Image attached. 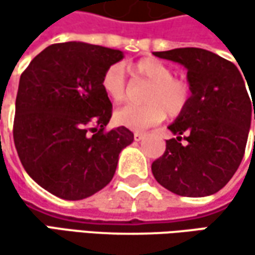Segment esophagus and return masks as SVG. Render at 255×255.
Masks as SVG:
<instances>
[{"label":"esophagus","mask_w":255,"mask_h":255,"mask_svg":"<svg viewBox=\"0 0 255 255\" xmlns=\"http://www.w3.org/2000/svg\"><path fill=\"white\" fill-rule=\"evenodd\" d=\"M144 137H146V134H144V132H138V131H137V132H134V140H135V141H140V140H143Z\"/></svg>","instance_id":"1"}]
</instances>
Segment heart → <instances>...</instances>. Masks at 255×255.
Wrapping results in <instances>:
<instances>
[{
	"mask_svg": "<svg viewBox=\"0 0 255 255\" xmlns=\"http://www.w3.org/2000/svg\"><path fill=\"white\" fill-rule=\"evenodd\" d=\"M134 78L150 82L146 91V105L124 106L115 112L117 124L129 129L141 131L161 123L165 115L177 117L189 102V85L174 77L173 71L162 62L147 57L141 59L128 68ZM102 88L114 103H123L127 99V81L118 65L109 66L102 77Z\"/></svg>",
	"mask_w": 255,
	"mask_h": 255,
	"instance_id": "b5f03b06",
	"label": "heart"
}]
</instances>
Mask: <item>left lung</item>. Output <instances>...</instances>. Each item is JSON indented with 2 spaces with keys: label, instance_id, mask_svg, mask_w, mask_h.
<instances>
[{
  "label": "left lung",
  "instance_id": "obj_1",
  "mask_svg": "<svg viewBox=\"0 0 255 255\" xmlns=\"http://www.w3.org/2000/svg\"><path fill=\"white\" fill-rule=\"evenodd\" d=\"M153 54L183 65L192 93L168 127L177 137L167 140L164 155L153 161V177L180 196L213 195L228 184L244 158L253 114L255 120L254 90L248 87L250 99L241 66L208 50L186 47Z\"/></svg>",
  "mask_w": 255,
  "mask_h": 255
}]
</instances>
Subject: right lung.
Masks as SVG:
<instances>
[{
  "label": "right lung",
  "mask_w": 255,
  "mask_h": 255,
  "mask_svg": "<svg viewBox=\"0 0 255 255\" xmlns=\"http://www.w3.org/2000/svg\"><path fill=\"white\" fill-rule=\"evenodd\" d=\"M123 57L108 47L60 42L42 50L20 77L13 126L17 155L26 173L62 199L102 190L134 140L126 127L105 131L112 103L102 77Z\"/></svg>",
  "instance_id": "add662e5"
}]
</instances>
